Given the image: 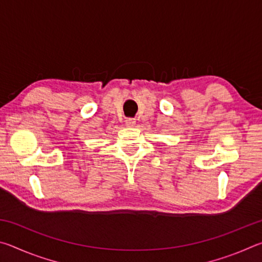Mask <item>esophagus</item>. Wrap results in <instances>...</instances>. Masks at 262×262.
Returning a JSON list of instances; mask_svg holds the SVG:
<instances>
[{"label": "esophagus", "mask_w": 262, "mask_h": 262, "mask_svg": "<svg viewBox=\"0 0 262 262\" xmlns=\"http://www.w3.org/2000/svg\"><path fill=\"white\" fill-rule=\"evenodd\" d=\"M135 123H136L135 119H127V120H126V126L127 127H134Z\"/></svg>", "instance_id": "34e87169"}]
</instances>
